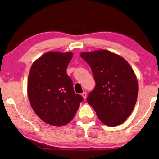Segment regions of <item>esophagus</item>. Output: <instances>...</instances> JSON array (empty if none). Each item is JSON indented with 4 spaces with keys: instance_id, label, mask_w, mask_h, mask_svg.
<instances>
[{
    "instance_id": "esophagus-1",
    "label": "esophagus",
    "mask_w": 159,
    "mask_h": 159,
    "mask_svg": "<svg viewBox=\"0 0 159 159\" xmlns=\"http://www.w3.org/2000/svg\"><path fill=\"white\" fill-rule=\"evenodd\" d=\"M81 96H82V97H83V98L84 99H85L86 98H87V93L86 92H83L81 93Z\"/></svg>"
}]
</instances>
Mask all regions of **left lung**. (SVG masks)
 I'll return each instance as SVG.
<instances>
[{
	"instance_id": "obj_1",
	"label": "left lung",
	"mask_w": 159,
	"mask_h": 159,
	"mask_svg": "<svg viewBox=\"0 0 159 159\" xmlns=\"http://www.w3.org/2000/svg\"><path fill=\"white\" fill-rule=\"evenodd\" d=\"M80 55L90 65L96 83L87 102L105 125H120L132 114L138 98V79L132 66L122 56L107 50Z\"/></svg>"
}]
</instances>
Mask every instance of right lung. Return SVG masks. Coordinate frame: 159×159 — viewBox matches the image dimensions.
<instances>
[{
	"label": "right lung",
	"mask_w": 159,
	"mask_h": 159,
	"mask_svg": "<svg viewBox=\"0 0 159 159\" xmlns=\"http://www.w3.org/2000/svg\"><path fill=\"white\" fill-rule=\"evenodd\" d=\"M72 52H48L30 67L27 84L28 99L33 110L45 123L54 126L69 123L83 98L75 93L66 69Z\"/></svg>",
	"instance_id": "1"
}]
</instances>
